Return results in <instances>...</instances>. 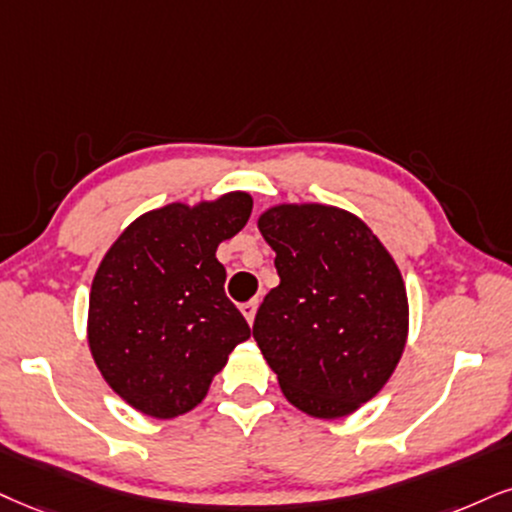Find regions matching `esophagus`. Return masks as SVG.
Returning <instances> with one entry per match:
<instances>
[{
  "mask_svg": "<svg viewBox=\"0 0 512 512\" xmlns=\"http://www.w3.org/2000/svg\"><path fill=\"white\" fill-rule=\"evenodd\" d=\"M256 311H258V299H251V301H246V304H242V315L246 318V323H254V318H256Z\"/></svg>",
  "mask_w": 512,
  "mask_h": 512,
  "instance_id": "34e87169",
  "label": "esophagus"
}]
</instances>
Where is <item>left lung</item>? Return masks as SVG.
<instances>
[{
    "instance_id": "left-lung-1",
    "label": "left lung",
    "mask_w": 512,
    "mask_h": 512,
    "mask_svg": "<svg viewBox=\"0 0 512 512\" xmlns=\"http://www.w3.org/2000/svg\"><path fill=\"white\" fill-rule=\"evenodd\" d=\"M280 285L254 339L301 413L337 420L380 394L408 342V294L380 237L346 208L275 204L256 220Z\"/></svg>"
}]
</instances>
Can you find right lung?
I'll return each mask as SVG.
<instances>
[{"instance_id": "obj_1", "label": "right lung", "mask_w": 512, "mask_h": 512, "mask_svg": "<svg viewBox=\"0 0 512 512\" xmlns=\"http://www.w3.org/2000/svg\"><path fill=\"white\" fill-rule=\"evenodd\" d=\"M251 208L249 192L173 201L132 220L104 254L90 289L87 344L130 408L170 420L199 406L235 346L251 337L216 258Z\"/></svg>"}]
</instances>
